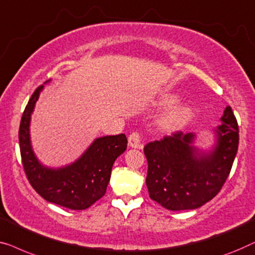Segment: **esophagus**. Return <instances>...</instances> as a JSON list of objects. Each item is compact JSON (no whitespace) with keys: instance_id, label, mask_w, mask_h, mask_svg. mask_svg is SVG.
Masks as SVG:
<instances>
[{"instance_id":"obj_1","label":"esophagus","mask_w":255,"mask_h":255,"mask_svg":"<svg viewBox=\"0 0 255 255\" xmlns=\"http://www.w3.org/2000/svg\"><path fill=\"white\" fill-rule=\"evenodd\" d=\"M128 144L130 148L135 149H142L143 145L141 143V136H139L138 132H131L128 137Z\"/></svg>"}]
</instances>
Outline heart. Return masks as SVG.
<instances>
[{"label": "heart", "instance_id": "1", "mask_svg": "<svg viewBox=\"0 0 255 255\" xmlns=\"http://www.w3.org/2000/svg\"><path fill=\"white\" fill-rule=\"evenodd\" d=\"M175 96H166L162 99V105H172L177 102ZM193 117V109L188 105L174 106L166 111L162 117L159 118L158 125L164 131H175L185 127L189 123Z\"/></svg>", "mask_w": 255, "mask_h": 255}]
</instances>
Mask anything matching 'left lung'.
I'll use <instances>...</instances> for the list:
<instances>
[{
  "label": "left lung",
  "instance_id": "left-lung-1",
  "mask_svg": "<svg viewBox=\"0 0 255 255\" xmlns=\"http://www.w3.org/2000/svg\"><path fill=\"white\" fill-rule=\"evenodd\" d=\"M221 120L223 124L215 129L216 144L208 152L193 145L194 132L177 131L144 146L150 199L168 210H186L200 208L217 195L239 143L238 124L230 106Z\"/></svg>",
  "mask_w": 255,
  "mask_h": 255
}]
</instances>
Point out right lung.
Returning a JSON list of instances; mask_svg holds the SVG:
<instances>
[{
  "instance_id": "right-lung-1",
  "label": "right lung",
  "mask_w": 255,
  "mask_h": 255,
  "mask_svg": "<svg viewBox=\"0 0 255 255\" xmlns=\"http://www.w3.org/2000/svg\"><path fill=\"white\" fill-rule=\"evenodd\" d=\"M44 85L31 96L19 126V146L25 174L32 187L48 202L71 210H84L103 198L116 159L127 149L125 134L96 138L83 155L67 166H44L31 145L30 121Z\"/></svg>"
}]
</instances>
